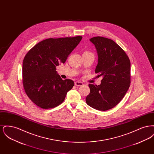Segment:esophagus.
Segmentation results:
<instances>
[{
	"label": "esophagus",
	"mask_w": 154,
	"mask_h": 154,
	"mask_svg": "<svg viewBox=\"0 0 154 154\" xmlns=\"http://www.w3.org/2000/svg\"><path fill=\"white\" fill-rule=\"evenodd\" d=\"M75 85L77 86V87H80V86L83 85V83L80 81H76V82H75Z\"/></svg>",
	"instance_id": "34e87169"
}]
</instances>
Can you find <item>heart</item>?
Here are the masks:
<instances>
[{
	"instance_id": "b5f03b06",
	"label": "heart",
	"mask_w": 154,
	"mask_h": 154,
	"mask_svg": "<svg viewBox=\"0 0 154 154\" xmlns=\"http://www.w3.org/2000/svg\"><path fill=\"white\" fill-rule=\"evenodd\" d=\"M88 52V51H85V52Z\"/></svg>"
}]
</instances>
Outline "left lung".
<instances>
[{
  "mask_svg": "<svg viewBox=\"0 0 154 154\" xmlns=\"http://www.w3.org/2000/svg\"><path fill=\"white\" fill-rule=\"evenodd\" d=\"M98 55L95 73L103 76L99 85L89 84L86 102L96 110L106 111L121 102L130 87L131 62L125 52L110 38H90Z\"/></svg>",
  "mask_w": 154,
  "mask_h": 154,
  "instance_id": "obj_1",
  "label": "left lung"
}]
</instances>
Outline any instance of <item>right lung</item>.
<instances>
[{"label":"right lung","mask_w":154,"mask_h":154,"mask_svg":"<svg viewBox=\"0 0 154 154\" xmlns=\"http://www.w3.org/2000/svg\"><path fill=\"white\" fill-rule=\"evenodd\" d=\"M82 37L50 38L36 44L23 60L22 82L25 91L38 107L48 109L63 102L74 85L70 79L63 80L56 67L64 63Z\"/></svg>","instance_id":"right-lung-1"}]
</instances>
